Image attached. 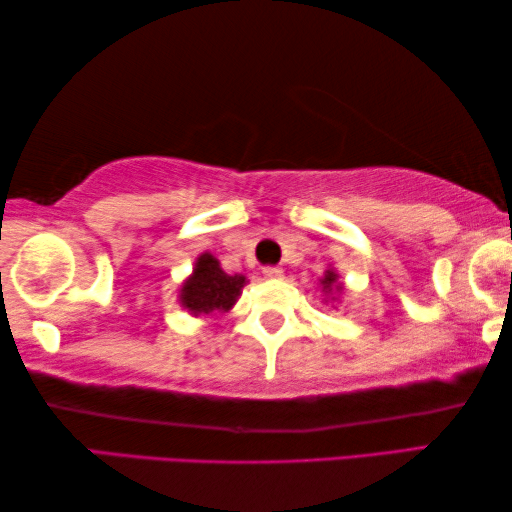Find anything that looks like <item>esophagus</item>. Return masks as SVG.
Returning <instances> with one entry per match:
<instances>
[{"label": "esophagus", "instance_id": "34e87169", "mask_svg": "<svg viewBox=\"0 0 512 512\" xmlns=\"http://www.w3.org/2000/svg\"><path fill=\"white\" fill-rule=\"evenodd\" d=\"M263 277L270 279V281H277V279H283V270L281 267H263Z\"/></svg>", "mask_w": 512, "mask_h": 512}]
</instances>
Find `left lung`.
<instances>
[{
    "instance_id": "8db88e82",
    "label": "left lung",
    "mask_w": 512,
    "mask_h": 512,
    "mask_svg": "<svg viewBox=\"0 0 512 512\" xmlns=\"http://www.w3.org/2000/svg\"><path fill=\"white\" fill-rule=\"evenodd\" d=\"M320 286H322V293L325 295H332V293H341L343 286L338 283V274L334 270H327L325 277L320 279Z\"/></svg>"
}]
</instances>
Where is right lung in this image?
Wrapping results in <instances>:
<instances>
[{
  "instance_id": "1",
  "label": "right lung",
  "mask_w": 512,
  "mask_h": 512,
  "mask_svg": "<svg viewBox=\"0 0 512 512\" xmlns=\"http://www.w3.org/2000/svg\"><path fill=\"white\" fill-rule=\"evenodd\" d=\"M247 279L242 274H226L212 254L196 258L194 272L180 288V304L192 316H208V313H224L238 302Z\"/></svg>"
}]
</instances>
